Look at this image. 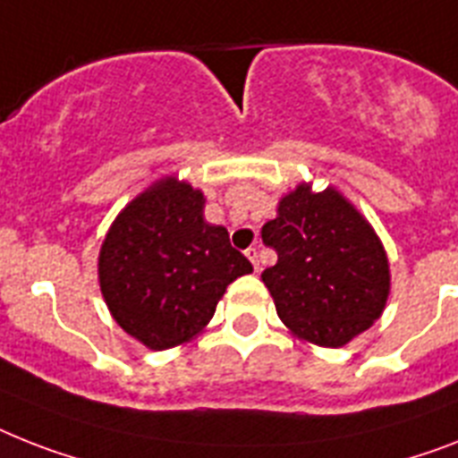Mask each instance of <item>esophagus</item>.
Returning <instances> with one entry per match:
<instances>
[{
    "label": "esophagus",
    "instance_id": "1",
    "mask_svg": "<svg viewBox=\"0 0 458 458\" xmlns=\"http://www.w3.org/2000/svg\"><path fill=\"white\" fill-rule=\"evenodd\" d=\"M244 254H247V259H249V261H251V266H254V270H259V249H256V247H249L247 251H244Z\"/></svg>",
    "mask_w": 458,
    "mask_h": 458
}]
</instances>
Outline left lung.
Here are the masks:
<instances>
[{"mask_svg": "<svg viewBox=\"0 0 458 458\" xmlns=\"http://www.w3.org/2000/svg\"><path fill=\"white\" fill-rule=\"evenodd\" d=\"M277 263L263 270L277 315L296 336L338 348L384 313L388 259L371 225L336 191L299 185L261 230Z\"/></svg>", "mask_w": 458, "mask_h": 458, "instance_id": "8db88e82", "label": "left lung"}]
</instances>
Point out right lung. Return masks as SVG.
I'll return each instance as SVG.
<instances>
[{
  "instance_id": "obj_1",
  "label": "right lung",
  "mask_w": 458,
  "mask_h": 458,
  "mask_svg": "<svg viewBox=\"0 0 458 458\" xmlns=\"http://www.w3.org/2000/svg\"><path fill=\"white\" fill-rule=\"evenodd\" d=\"M202 209V192L165 178L122 211L100 247L103 299L117 325L152 351L202 332L230 282L254 270Z\"/></svg>"
}]
</instances>
